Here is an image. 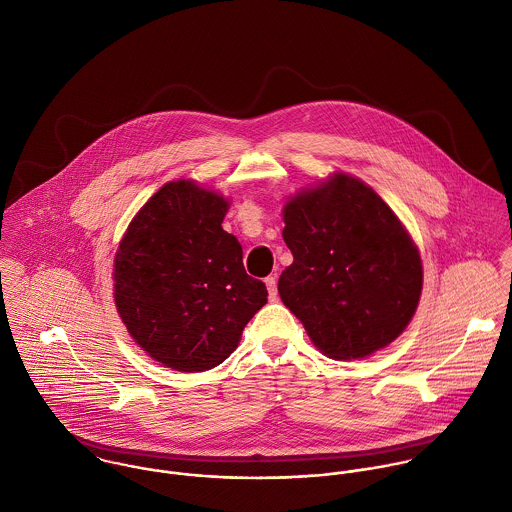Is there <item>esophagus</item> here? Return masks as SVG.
Masks as SVG:
<instances>
[{
  "instance_id": "1",
  "label": "esophagus",
  "mask_w": 512,
  "mask_h": 512,
  "mask_svg": "<svg viewBox=\"0 0 512 512\" xmlns=\"http://www.w3.org/2000/svg\"><path fill=\"white\" fill-rule=\"evenodd\" d=\"M264 282H266V288H268V295H270V299H272V301H276V297H278V286H276V276H270V278H266Z\"/></svg>"
}]
</instances>
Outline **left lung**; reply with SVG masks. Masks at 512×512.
<instances>
[{"label":"left lung","instance_id":"obj_1","mask_svg":"<svg viewBox=\"0 0 512 512\" xmlns=\"http://www.w3.org/2000/svg\"><path fill=\"white\" fill-rule=\"evenodd\" d=\"M284 305L329 359H363L404 333L424 284L416 242L365 181L331 173L284 205Z\"/></svg>","mask_w":512,"mask_h":512}]
</instances>
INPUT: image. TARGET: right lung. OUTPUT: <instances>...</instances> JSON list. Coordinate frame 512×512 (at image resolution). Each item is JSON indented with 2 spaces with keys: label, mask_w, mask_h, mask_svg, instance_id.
Masks as SVG:
<instances>
[{
  "label": "right lung",
  "mask_w": 512,
  "mask_h": 512,
  "mask_svg": "<svg viewBox=\"0 0 512 512\" xmlns=\"http://www.w3.org/2000/svg\"><path fill=\"white\" fill-rule=\"evenodd\" d=\"M228 199L193 179L165 183L128 224L114 256V303L159 365L203 372L226 361L268 301L222 230Z\"/></svg>",
  "instance_id": "obj_1"
}]
</instances>
